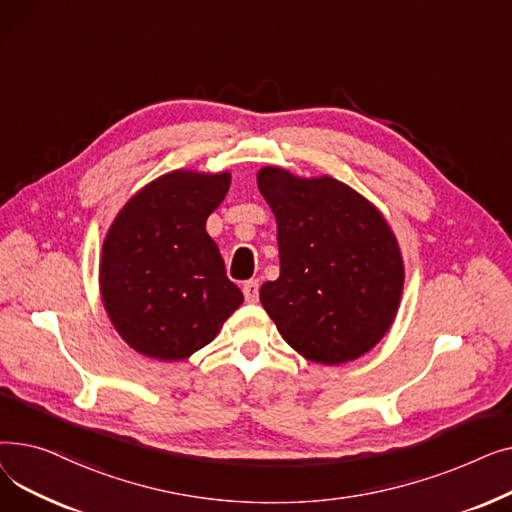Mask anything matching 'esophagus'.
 <instances>
[{"instance_id":"obj_1","label":"esophagus","mask_w":512,"mask_h":512,"mask_svg":"<svg viewBox=\"0 0 512 512\" xmlns=\"http://www.w3.org/2000/svg\"><path fill=\"white\" fill-rule=\"evenodd\" d=\"M242 294H245L247 303L255 305L259 301V282L257 280H249L245 282V286H242Z\"/></svg>"}]
</instances>
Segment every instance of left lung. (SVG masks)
<instances>
[{"mask_svg":"<svg viewBox=\"0 0 512 512\" xmlns=\"http://www.w3.org/2000/svg\"><path fill=\"white\" fill-rule=\"evenodd\" d=\"M257 186L278 222L280 278L259 290L282 338L321 365L378 344L398 311L405 265L384 215L336 178L261 168Z\"/></svg>","mask_w":512,"mask_h":512,"instance_id":"obj_1","label":"left lung"}]
</instances>
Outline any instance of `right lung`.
I'll return each mask as SVG.
<instances>
[{"label": "right lung", "instance_id": "add662e5", "mask_svg": "<svg viewBox=\"0 0 512 512\" xmlns=\"http://www.w3.org/2000/svg\"><path fill=\"white\" fill-rule=\"evenodd\" d=\"M228 188V172L164 174L124 205L107 232L101 299L137 353L159 361L191 357L240 307L242 292L205 230Z\"/></svg>", "mask_w": 512, "mask_h": 512}]
</instances>
